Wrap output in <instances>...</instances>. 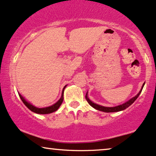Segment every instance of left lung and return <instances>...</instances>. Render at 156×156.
<instances>
[{"label":"left lung","instance_id":"obj_1","mask_svg":"<svg viewBox=\"0 0 156 156\" xmlns=\"http://www.w3.org/2000/svg\"><path fill=\"white\" fill-rule=\"evenodd\" d=\"M144 85H145V83H143L140 90L138 94H137L135 96H134V97L132 98L131 99H129V101L125 102L124 104H120V105H118V106H113V107H107V106H104L98 105V104L94 103V102H93L92 101H90V100L89 99V98H88V92L86 93V100H87L88 103L93 108H94V109H96V110H98V111L104 112H107V113H109V112H120V111H122V110H125V109H127V107H129V106L132 105V104L134 103V101H135V100L137 99L140 94L142 90H143V88Z\"/></svg>","mask_w":156,"mask_h":156}]
</instances>
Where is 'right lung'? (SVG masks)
Returning a JSON list of instances; mask_svg holds the SVG:
<instances>
[{
	"label": "right lung",
	"mask_w": 156,
	"mask_h": 156,
	"mask_svg": "<svg viewBox=\"0 0 156 156\" xmlns=\"http://www.w3.org/2000/svg\"><path fill=\"white\" fill-rule=\"evenodd\" d=\"M67 86H65L63 89H62V95H61V97L60 99L58 100V101L56 102V103L53 104L52 106H47V107H44V108H38V107H36V106H34V105H32L31 103H29V101H27V100L25 99L19 93V95L20 96L21 101H23V103L25 104L26 106H27V108H28L29 109H30L31 112H34V113H37V114H50V113H52V112H54L55 111H57L59 109V107H60L61 104H62V101H63V95H64V90L65 88H66Z\"/></svg>",
	"instance_id": "obj_1"
}]
</instances>
